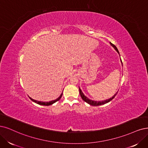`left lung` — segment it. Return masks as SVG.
Returning <instances> with one entry per match:
<instances>
[{"instance_id": "left-lung-1", "label": "left lung", "mask_w": 148, "mask_h": 148, "mask_svg": "<svg viewBox=\"0 0 148 148\" xmlns=\"http://www.w3.org/2000/svg\"><path fill=\"white\" fill-rule=\"evenodd\" d=\"M110 45L114 48V49H115V50L117 51V52L119 54V51H118V50L117 47H116L115 46H114V45H113V44H112V43H111V42H110ZM121 63H122V61H121ZM79 92H80V96H81V97H82V99H83L85 102H86V103H89L90 105L92 106H101V105L105 104V103L109 102L110 101H112L114 97L116 96V95L117 93H118V92H116V93L115 95H114L112 97L110 98V99H106V100H105V101H92V100H91V99H88V97H87L86 96H85L84 95V93L82 92V90H80V88H79Z\"/></svg>"}]
</instances>
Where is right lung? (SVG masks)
<instances>
[{
  "label": "right lung",
  "instance_id": "1",
  "mask_svg": "<svg viewBox=\"0 0 148 148\" xmlns=\"http://www.w3.org/2000/svg\"><path fill=\"white\" fill-rule=\"evenodd\" d=\"M62 94H63V92L61 94V95H60L57 99H56V100H53V101H49V102H41V101H36V100H34V99H32L31 97H29V98L30 99L33 101V102H35V103H38V104H40V105H41V106H50V105H52V104H53V103H55V102H56L57 101H59L60 99H61V97H62Z\"/></svg>",
  "mask_w": 148,
  "mask_h": 148
}]
</instances>
